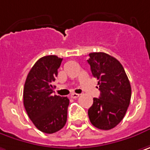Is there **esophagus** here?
<instances>
[{
    "label": "esophagus",
    "mask_w": 150,
    "mask_h": 150,
    "mask_svg": "<svg viewBox=\"0 0 150 150\" xmlns=\"http://www.w3.org/2000/svg\"><path fill=\"white\" fill-rule=\"evenodd\" d=\"M80 96V94H78V93H71L70 94V98H77L78 97Z\"/></svg>",
    "instance_id": "obj_1"
}]
</instances>
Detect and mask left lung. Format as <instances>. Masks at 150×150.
Here are the masks:
<instances>
[{"mask_svg":"<svg viewBox=\"0 0 150 150\" xmlns=\"http://www.w3.org/2000/svg\"><path fill=\"white\" fill-rule=\"evenodd\" d=\"M88 64L98 79L99 98H94L88 116L95 127L110 130L124 118L131 101L132 88L123 66L114 57L104 52L89 54Z\"/></svg>","mask_w":150,"mask_h":150,"instance_id":"obj_1","label":"left lung"}]
</instances>
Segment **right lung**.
<instances>
[{"mask_svg": "<svg viewBox=\"0 0 150 150\" xmlns=\"http://www.w3.org/2000/svg\"><path fill=\"white\" fill-rule=\"evenodd\" d=\"M63 58L40 57L31 68L23 87V105L33 124L40 132L54 133L66 124L69 100L54 94L53 81Z\"/></svg>", "mask_w": 150, "mask_h": 150, "instance_id": "1", "label": "right lung"}]
</instances>
